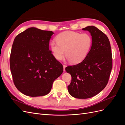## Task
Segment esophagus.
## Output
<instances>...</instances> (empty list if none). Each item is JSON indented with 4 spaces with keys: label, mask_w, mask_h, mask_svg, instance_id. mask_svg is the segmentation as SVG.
<instances>
[{
    "label": "esophagus",
    "mask_w": 125,
    "mask_h": 125,
    "mask_svg": "<svg viewBox=\"0 0 125 125\" xmlns=\"http://www.w3.org/2000/svg\"><path fill=\"white\" fill-rule=\"evenodd\" d=\"M66 67V65H63V71H66V70H65Z\"/></svg>",
    "instance_id": "1"
}]
</instances>
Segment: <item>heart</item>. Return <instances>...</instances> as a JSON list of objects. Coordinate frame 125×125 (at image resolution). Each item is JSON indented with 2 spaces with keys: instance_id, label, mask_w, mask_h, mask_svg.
<instances>
[{
  "instance_id": "heart-1",
  "label": "heart",
  "mask_w": 125,
  "mask_h": 125,
  "mask_svg": "<svg viewBox=\"0 0 125 125\" xmlns=\"http://www.w3.org/2000/svg\"><path fill=\"white\" fill-rule=\"evenodd\" d=\"M56 39L57 42L51 41L50 44L54 58L60 60L66 54L67 59L73 64L85 58L92 45V36L88 33L67 31L59 34Z\"/></svg>"
}]
</instances>
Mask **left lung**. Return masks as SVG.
Wrapping results in <instances>:
<instances>
[{"mask_svg": "<svg viewBox=\"0 0 125 125\" xmlns=\"http://www.w3.org/2000/svg\"><path fill=\"white\" fill-rule=\"evenodd\" d=\"M82 30L91 33V48L81 62L67 67L66 71L71 75L68 86L70 95L77 99H88L106 86L112 68V54L108 38L103 32L94 26Z\"/></svg>", "mask_w": 125, "mask_h": 125, "instance_id": "1", "label": "left lung"}]
</instances>
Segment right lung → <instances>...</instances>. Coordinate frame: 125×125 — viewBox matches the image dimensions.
<instances>
[{
	"label": "right lung",
	"mask_w": 125,
	"mask_h": 125,
	"mask_svg": "<svg viewBox=\"0 0 125 125\" xmlns=\"http://www.w3.org/2000/svg\"><path fill=\"white\" fill-rule=\"evenodd\" d=\"M53 34L30 28L15 37L10 54V70L15 86L24 95H47L52 83L62 73V65L49 50Z\"/></svg>",
	"instance_id": "add662e5"
}]
</instances>
